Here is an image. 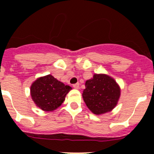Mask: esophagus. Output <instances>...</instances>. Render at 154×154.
<instances>
[{
    "mask_svg": "<svg viewBox=\"0 0 154 154\" xmlns=\"http://www.w3.org/2000/svg\"><path fill=\"white\" fill-rule=\"evenodd\" d=\"M79 83H75V84H73V87H74V88H76V89H78L79 88Z\"/></svg>",
    "mask_w": 154,
    "mask_h": 154,
    "instance_id": "esophagus-1",
    "label": "esophagus"
}]
</instances>
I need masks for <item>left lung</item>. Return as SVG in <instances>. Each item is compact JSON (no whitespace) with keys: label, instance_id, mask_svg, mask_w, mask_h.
<instances>
[{"label":"left lung","instance_id":"1","mask_svg":"<svg viewBox=\"0 0 154 154\" xmlns=\"http://www.w3.org/2000/svg\"><path fill=\"white\" fill-rule=\"evenodd\" d=\"M83 98L94 114L100 115L111 111L120 97V88L115 80L106 74H94L87 80Z\"/></svg>","mask_w":154,"mask_h":154}]
</instances>
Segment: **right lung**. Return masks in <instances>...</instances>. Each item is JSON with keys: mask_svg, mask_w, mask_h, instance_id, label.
<instances>
[{"mask_svg": "<svg viewBox=\"0 0 154 154\" xmlns=\"http://www.w3.org/2000/svg\"><path fill=\"white\" fill-rule=\"evenodd\" d=\"M71 89V86L48 74L33 82L30 87V94L37 106L44 111L51 112L63 103Z\"/></svg>", "mask_w": 154, "mask_h": 154, "instance_id": "obj_1", "label": "right lung"}]
</instances>
